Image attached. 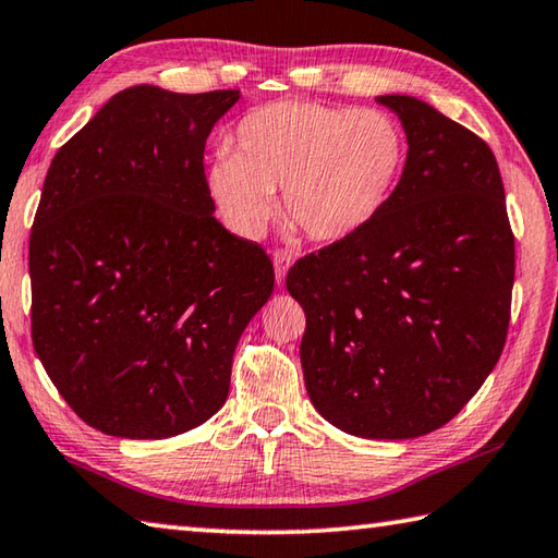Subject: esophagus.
<instances>
[{"instance_id": "34e87169", "label": "esophagus", "mask_w": 558, "mask_h": 558, "mask_svg": "<svg viewBox=\"0 0 558 558\" xmlns=\"http://www.w3.org/2000/svg\"><path fill=\"white\" fill-rule=\"evenodd\" d=\"M290 266H292V258L288 256V253L276 251V256H272V268H276L278 288H282V282H286V276H288V268Z\"/></svg>"}]
</instances>
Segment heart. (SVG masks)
I'll list each match as a JSON object with an SVG mask.
<instances>
[{
	"instance_id": "heart-1",
	"label": "heart",
	"mask_w": 558,
	"mask_h": 558,
	"mask_svg": "<svg viewBox=\"0 0 558 558\" xmlns=\"http://www.w3.org/2000/svg\"><path fill=\"white\" fill-rule=\"evenodd\" d=\"M408 163L400 121L380 109L282 99L239 121L234 154L217 150L205 185L225 225L258 239L282 211L314 241L361 234L388 207Z\"/></svg>"
}]
</instances>
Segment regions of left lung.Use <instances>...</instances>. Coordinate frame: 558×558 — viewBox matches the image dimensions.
<instances>
[{
    "mask_svg": "<svg viewBox=\"0 0 558 558\" xmlns=\"http://www.w3.org/2000/svg\"><path fill=\"white\" fill-rule=\"evenodd\" d=\"M408 163L361 234L300 258L288 292L307 317L310 400L363 439H414L453 420L508 337L514 236L493 150L439 109L380 95Z\"/></svg>",
    "mask_w": 558,
    "mask_h": 558,
    "instance_id": "1",
    "label": "left lung"
}]
</instances>
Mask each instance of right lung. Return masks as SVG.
Masks as SVG:
<instances>
[{"mask_svg":"<svg viewBox=\"0 0 558 558\" xmlns=\"http://www.w3.org/2000/svg\"><path fill=\"white\" fill-rule=\"evenodd\" d=\"M239 89H121L58 150L28 241L32 337L63 400L121 439H168L227 402L272 263L215 219L205 144Z\"/></svg>","mask_w":558,"mask_h":558,"instance_id":"right-lung-1","label":"right lung"}]
</instances>
